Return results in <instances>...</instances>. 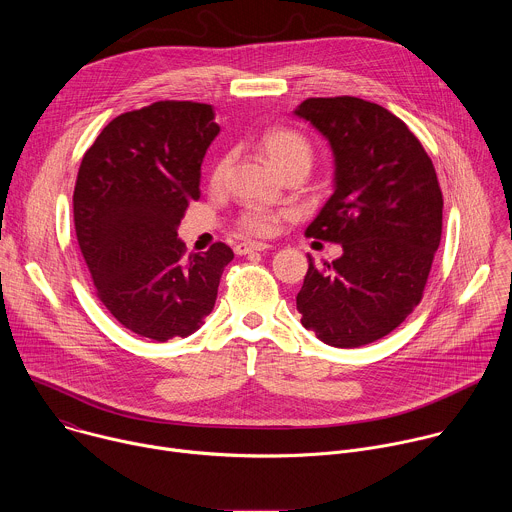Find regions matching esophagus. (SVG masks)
Instances as JSON below:
<instances>
[{
	"label": "esophagus",
	"mask_w": 512,
	"mask_h": 512,
	"mask_svg": "<svg viewBox=\"0 0 512 512\" xmlns=\"http://www.w3.org/2000/svg\"><path fill=\"white\" fill-rule=\"evenodd\" d=\"M269 245L267 243H239L235 247V253L237 255H247V253H253V251H267Z\"/></svg>",
	"instance_id": "obj_1"
}]
</instances>
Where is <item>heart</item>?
<instances>
[{
    "label": "heart",
    "mask_w": 512,
    "mask_h": 512,
    "mask_svg": "<svg viewBox=\"0 0 512 512\" xmlns=\"http://www.w3.org/2000/svg\"><path fill=\"white\" fill-rule=\"evenodd\" d=\"M259 148L269 164H273L279 172L294 166V164H306L312 162V145L306 135H302L296 129L289 127H267L259 135ZM229 168V158L223 156L212 164L210 170V184L221 186L225 182V174ZM239 231L249 237H269L279 227V214L265 210L261 206H249L239 216Z\"/></svg>",
    "instance_id": "heart-1"
}]
</instances>
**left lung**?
I'll return each instance as SVG.
<instances>
[{
    "label": "left lung",
    "mask_w": 512,
    "mask_h": 512,
    "mask_svg": "<svg viewBox=\"0 0 512 512\" xmlns=\"http://www.w3.org/2000/svg\"><path fill=\"white\" fill-rule=\"evenodd\" d=\"M296 115L330 141L336 162L334 194L306 235L342 245L332 263L308 255L298 312L322 342L356 348L419 306L442 239V188L421 141L385 107L312 97Z\"/></svg>",
    "instance_id": "left-lung-1"
}]
</instances>
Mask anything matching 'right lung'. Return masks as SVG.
<instances>
[{
  "label": "right lung",
  "instance_id": "obj_1",
  "mask_svg": "<svg viewBox=\"0 0 512 512\" xmlns=\"http://www.w3.org/2000/svg\"><path fill=\"white\" fill-rule=\"evenodd\" d=\"M221 127L206 103L158 101L115 117L85 152L72 204L97 298L127 330L166 342L198 330L235 257L186 253L176 227L200 198V164Z\"/></svg>",
  "mask_w": 512,
  "mask_h": 512
}]
</instances>
